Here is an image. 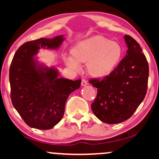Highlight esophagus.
Listing matches in <instances>:
<instances>
[{"label":"esophagus","mask_w":159,"mask_h":159,"mask_svg":"<svg viewBox=\"0 0 159 159\" xmlns=\"http://www.w3.org/2000/svg\"><path fill=\"white\" fill-rule=\"evenodd\" d=\"M88 82H87L86 81V80H82V82H81V85L82 86H86V85H88Z\"/></svg>","instance_id":"obj_1"}]
</instances>
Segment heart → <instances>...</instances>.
Instances as JSON below:
<instances>
[{
  "mask_svg": "<svg viewBox=\"0 0 159 159\" xmlns=\"http://www.w3.org/2000/svg\"><path fill=\"white\" fill-rule=\"evenodd\" d=\"M72 56H64L67 66L79 69L81 64H87L90 76L104 78L109 76L120 62L122 48L119 43L110 41L101 35H95L80 40L71 49Z\"/></svg>",
  "mask_w": 159,
  "mask_h": 159,
  "instance_id": "b5f03b06",
  "label": "heart"
}]
</instances>
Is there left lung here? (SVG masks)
<instances>
[{
    "label": "left lung",
    "mask_w": 159,
    "mask_h": 159,
    "mask_svg": "<svg viewBox=\"0 0 159 159\" xmlns=\"http://www.w3.org/2000/svg\"><path fill=\"white\" fill-rule=\"evenodd\" d=\"M128 48L125 57L116 69L103 80H90L98 89L91 105L98 119L109 125L127 120L144 100L147 92L149 67L139 43L125 34Z\"/></svg>",
    "instance_id": "left-lung-1"
}]
</instances>
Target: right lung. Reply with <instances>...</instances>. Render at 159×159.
Instances as JSON below:
<instances>
[{"label":"right lung","mask_w":159,"mask_h":159,"mask_svg":"<svg viewBox=\"0 0 159 159\" xmlns=\"http://www.w3.org/2000/svg\"><path fill=\"white\" fill-rule=\"evenodd\" d=\"M64 35L40 38L19 48L9 69L13 106L30 127L50 129L61 120L69 95L80 88L81 80L59 77L54 66L38 61L39 49L59 48Z\"/></svg>","instance_id":"add662e5"}]
</instances>
